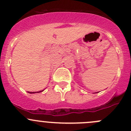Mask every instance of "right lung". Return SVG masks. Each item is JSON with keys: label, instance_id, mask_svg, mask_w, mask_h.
Wrapping results in <instances>:
<instances>
[{"label": "right lung", "instance_id": "add662e5", "mask_svg": "<svg viewBox=\"0 0 131 131\" xmlns=\"http://www.w3.org/2000/svg\"><path fill=\"white\" fill-rule=\"evenodd\" d=\"M42 91H43V90H41V91H39V92H37V93H39V92H42ZM28 93H30V94H34V93H36V92H28Z\"/></svg>", "mask_w": 131, "mask_h": 131}]
</instances>
